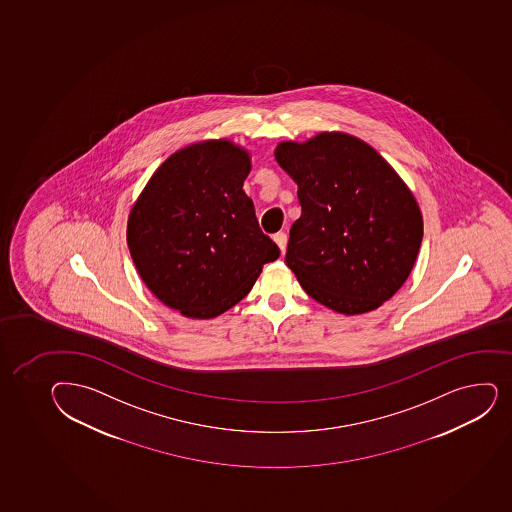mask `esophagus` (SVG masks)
Instances as JSON below:
<instances>
[{"label": "esophagus", "instance_id": "1", "mask_svg": "<svg viewBox=\"0 0 512 512\" xmlns=\"http://www.w3.org/2000/svg\"><path fill=\"white\" fill-rule=\"evenodd\" d=\"M275 243L279 245L280 252L285 253V248H287V240H289V237H287V233L280 232L277 233L274 237Z\"/></svg>", "mask_w": 512, "mask_h": 512}]
</instances>
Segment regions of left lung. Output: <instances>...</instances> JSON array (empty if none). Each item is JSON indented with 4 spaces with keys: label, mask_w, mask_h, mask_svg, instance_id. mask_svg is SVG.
Listing matches in <instances>:
<instances>
[{
    "label": "left lung",
    "mask_w": 512,
    "mask_h": 512,
    "mask_svg": "<svg viewBox=\"0 0 512 512\" xmlns=\"http://www.w3.org/2000/svg\"><path fill=\"white\" fill-rule=\"evenodd\" d=\"M296 181L301 218L285 262L302 289L346 316L375 311L408 279L422 245L415 196L378 151L343 132L275 149Z\"/></svg>",
    "instance_id": "left-lung-1"
}]
</instances>
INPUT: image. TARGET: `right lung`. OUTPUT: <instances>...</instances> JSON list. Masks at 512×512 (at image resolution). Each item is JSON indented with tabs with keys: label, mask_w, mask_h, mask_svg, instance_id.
I'll list each match as a JSON object with an SVG mask.
<instances>
[{
	"label": "right lung",
	"mask_w": 512,
	"mask_h": 512,
	"mask_svg": "<svg viewBox=\"0 0 512 512\" xmlns=\"http://www.w3.org/2000/svg\"><path fill=\"white\" fill-rule=\"evenodd\" d=\"M250 156L227 139L180 149L151 176L127 220L137 272L159 301L193 319L242 301L280 250L243 191Z\"/></svg>",
	"instance_id": "add662e5"
}]
</instances>
